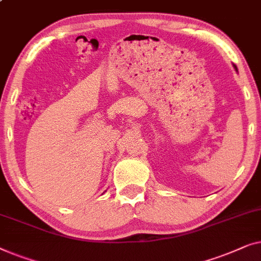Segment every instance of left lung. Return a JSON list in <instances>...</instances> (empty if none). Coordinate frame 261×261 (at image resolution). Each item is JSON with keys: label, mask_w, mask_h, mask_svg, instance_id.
I'll return each instance as SVG.
<instances>
[{"label": "left lung", "mask_w": 261, "mask_h": 261, "mask_svg": "<svg viewBox=\"0 0 261 261\" xmlns=\"http://www.w3.org/2000/svg\"><path fill=\"white\" fill-rule=\"evenodd\" d=\"M233 67H234V69H236V71L238 72V68H237V66H236V65H233Z\"/></svg>", "instance_id": "left-lung-1"}]
</instances>
